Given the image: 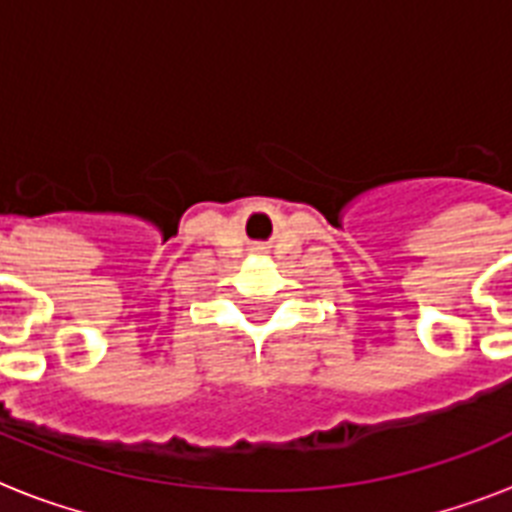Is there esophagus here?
<instances>
[{"label": "esophagus", "mask_w": 512, "mask_h": 512, "mask_svg": "<svg viewBox=\"0 0 512 512\" xmlns=\"http://www.w3.org/2000/svg\"><path fill=\"white\" fill-rule=\"evenodd\" d=\"M260 249H263V247H260Z\"/></svg>", "instance_id": "1"}]
</instances>
